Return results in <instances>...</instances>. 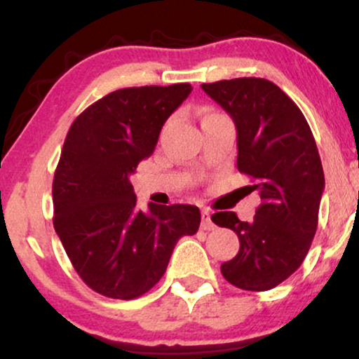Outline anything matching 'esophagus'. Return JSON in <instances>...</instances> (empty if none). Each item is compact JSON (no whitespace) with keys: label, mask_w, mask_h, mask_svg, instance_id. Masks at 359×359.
<instances>
[{"label":"esophagus","mask_w":359,"mask_h":359,"mask_svg":"<svg viewBox=\"0 0 359 359\" xmlns=\"http://www.w3.org/2000/svg\"><path fill=\"white\" fill-rule=\"evenodd\" d=\"M201 226H203L204 231H212V229H216V224H214L211 219V212L203 211V222H201Z\"/></svg>","instance_id":"1"}]
</instances>
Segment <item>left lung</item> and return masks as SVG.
Masks as SVG:
<instances>
[{"instance_id":"left-lung-1","label":"left lung","mask_w":359,"mask_h":359,"mask_svg":"<svg viewBox=\"0 0 359 359\" xmlns=\"http://www.w3.org/2000/svg\"><path fill=\"white\" fill-rule=\"evenodd\" d=\"M201 88L234 121L238 170L262 197L251 222L231 211L212 214V222L240 240L221 273L243 290H270L302 265L314 240L324 192L316 140L299 106L273 82L240 77Z\"/></svg>"}]
</instances>
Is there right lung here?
<instances>
[{
  "mask_svg": "<svg viewBox=\"0 0 359 359\" xmlns=\"http://www.w3.org/2000/svg\"><path fill=\"white\" fill-rule=\"evenodd\" d=\"M191 84L109 93L72 123L53 175V228L79 277L97 294L130 300L165 273L177 241L201 224L199 208H137L130 175L154 154L163 123Z\"/></svg>",
  "mask_w": 359,
  "mask_h": 359,
  "instance_id": "right-lung-1",
  "label": "right lung"
}]
</instances>
